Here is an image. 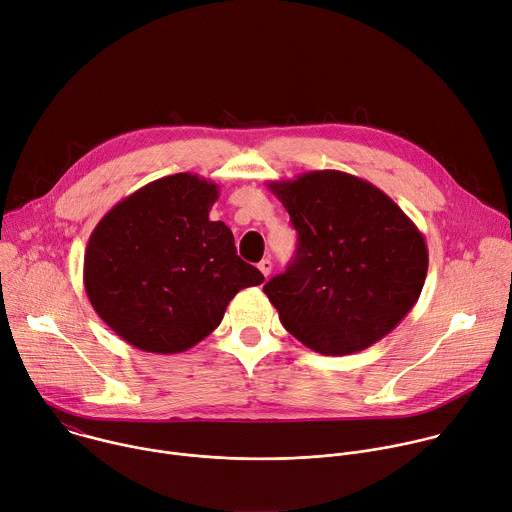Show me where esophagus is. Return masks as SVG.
<instances>
[{
    "instance_id": "obj_1",
    "label": "esophagus",
    "mask_w": 512,
    "mask_h": 512,
    "mask_svg": "<svg viewBox=\"0 0 512 512\" xmlns=\"http://www.w3.org/2000/svg\"><path fill=\"white\" fill-rule=\"evenodd\" d=\"M257 267H259V271L267 277V275L271 273V269H273V263H271V259H269V257H265V259H261V263H259Z\"/></svg>"
}]
</instances>
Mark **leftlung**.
<instances>
[{"label":"left lung","mask_w":512,"mask_h":512,"mask_svg":"<svg viewBox=\"0 0 512 512\" xmlns=\"http://www.w3.org/2000/svg\"><path fill=\"white\" fill-rule=\"evenodd\" d=\"M298 251L263 291L304 346L342 356L385 338L417 304L427 245L411 218L375 184L340 170L275 180Z\"/></svg>","instance_id":"obj_1"}]
</instances>
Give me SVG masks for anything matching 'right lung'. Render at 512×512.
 I'll return each instance as SVG.
<instances>
[{"label":"right lung","mask_w":512,"mask_h":512,"mask_svg":"<svg viewBox=\"0 0 512 512\" xmlns=\"http://www.w3.org/2000/svg\"><path fill=\"white\" fill-rule=\"evenodd\" d=\"M218 186L172 174L117 202L89 237L83 281L99 318L127 344L178 354L221 324L229 302L261 285L235 237L208 214Z\"/></svg>","instance_id":"right-lung-1"}]
</instances>
